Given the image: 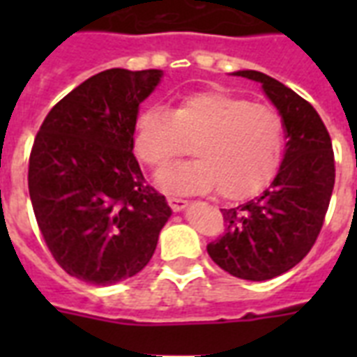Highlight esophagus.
<instances>
[{"mask_svg":"<svg viewBox=\"0 0 357 357\" xmlns=\"http://www.w3.org/2000/svg\"><path fill=\"white\" fill-rule=\"evenodd\" d=\"M168 206L172 211H183L187 207V200L183 198H178V196H168Z\"/></svg>","mask_w":357,"mask_h":357,"instance_id":"obj_1","label":"esophagus"}]
</instances>
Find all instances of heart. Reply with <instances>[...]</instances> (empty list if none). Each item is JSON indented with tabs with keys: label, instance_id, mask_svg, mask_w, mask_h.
Masks as SVG:
<instances>
[{
	"label": "heart",
	"instance_id": "heart-1",
	"mask_svg": "<svg viewBox=\"0 0 357 357\" xmlns=\"http://www.w3.org/2000/svg\"><path fill=\"white\" fill-rule=\"evenodd\" d=\"M195 142V161L157 176L168 192H207L218 187L226 200H246L271 183L282 165V116L220 91L192 92L172 111L148 107L137 116L133 146L151 170L168 167Z\"/></svg>",
	"mask_w": 357,
	"mask_h": 357
}]
</instances>
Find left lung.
Listing matches in <instances>:
<instances>
[{"label":"left lung","instance_id":"obj_1","mask_svg":"<svg viewBox=\"0 0 357 357\" xmlns=\"http://www.w3.org/2000/svg\"><path fill=\"white\" fill-rule=\"evenodd\" d=\"M234 75L261 83L283 120L287 144L276 178L254 200L222 211L226 231L207 254L231 276L265 282L304 259L321 234L333 183L332 139L311 103L255 70Z\"/></svg>","mask_w":357,"mask_h":357}]
</instances>
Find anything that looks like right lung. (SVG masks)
Masks as SVG:
<instances>
[{
    "label": "right lung",
    "mask_w": 357,
    "mask_h": 357,
    "mask_svg": "<svg viewBox=\"0 0 357 357\" xmlns=\"http://www.w3.org/2000/svg\"><path fill=\"white\" fill-rule=\"evenodd\" d=\"M162 70L92 75L47 113L29 157V196L40 234L70 276L113 285L155 252L172 215L133 155L139 105Z\"/></svg>",
    "instance_id": "1"
}]
</instances>
